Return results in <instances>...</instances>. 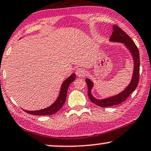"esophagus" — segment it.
I'll return each mask as SVG.
<instances>
[{
	"label": "esophagus",
	"mask_w": 151,
	"mask_h": 151,
	"mask_svg": "<svg viewBox=\"0 0 151 151\" xmlns=\"http://www.w3.org/2000/svg\"><path fill=\"white\" fill-rule=\"evenodd\" d=\"M76 74L79 77H83L85 74V70L83 68H78L76 70Z\"/></svg>",
	"instance_id": "34e87169"
}]
</instances>
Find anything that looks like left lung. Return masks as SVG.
Returning <instances> with one entry per match:
<instances>
[{
  "instance_id": "left-lung-1",
  "label": "left lung",
  "mask_w": 151,
  "mask_h": 151,
  "mask_svg": "<svg viewBox=\"0 0 151 151\" xmlns=\"http://www.w3.org/2000/svg\"><path fill=\"white\" fill-rule=\"evenodd\" d=\"M112 30L113 32L110 38V41L123 43L126 48L129 50L132 59H133V72H132L131 81L123 91L116 95L101 99H96L92 95L91 91L94 86V83L91 79L86 78V81L88 85V94L90 100L93 104L103 108L115 106L124 102L130 96V94L136 89L139 83V79L140 63L139 52L138 48L137 47L136 45L133 41L130 39L129 36L117 25L112 26Z\"/></svg>"
}]
</instances>
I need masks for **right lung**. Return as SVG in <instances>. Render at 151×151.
Masks as SVG:
<instances>
[{"mask_svg": "<svg viewBox=\"0 0 151 151\" xmlns=\"http://www.w3.org/2000/svg\"><path fill=\"white\" fill-rule=\"evenodd\" d=\"M76 77V74L73 73L68 77L65 81L63 82L62 85L61 86V90H60V92L59 96H58L57 99L56 101L50 106L49 107L44 108V109L38 110H34V111H29V110H25L26 112L28 114H34V115H51L57 112V111L61 109L62 106L65 103L66 100V96H67L68 92V88L69 87L70 84L72 83V81H74Z\"/></svg>", "mask_w": 151, "mask_h": 151, "instance_id": "add662e5", "label": "right lung"}]
</instances>
